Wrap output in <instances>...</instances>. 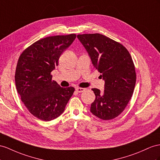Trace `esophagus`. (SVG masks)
<instances>
[{"label": "esophagus", "instance_id": "1", "mask_svg": "<svg viewBox=\"0 0 160 160\" xmlns=\"http://www.w3.org/2000/svg\"><path fill=\"white\" fill-rule=\"evenodd\" d=\"M86 90V88H76V91L78 92H83V91H84Z\"/></svg>", "mask_w": 160, "mask_h": 160}]
</instances>
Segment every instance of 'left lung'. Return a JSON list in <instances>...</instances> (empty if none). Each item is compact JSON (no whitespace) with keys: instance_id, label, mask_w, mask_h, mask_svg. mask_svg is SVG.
Masks as SVG:
<instances>
[{"instance_id":"obj_1","label":"left lung","mask_w":160,"mask_h":160,"mask_svg":"<svg viewBox=\"0 0 160 160\" xmlns=\"http://www.w3.org/2000/svg\"><path fill=\"white\" fill-rule=\"evenodd\" d=\"M93 66L105 80V90L92 88L96 96L91 112L103 120L118 117L128 105L136 83L134 64L126 48L100 34H78Z\"/></svg>"}]
</instances>
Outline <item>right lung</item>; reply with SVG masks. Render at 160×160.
<instances>
[{
	"label": "right lung",
	"mask_w": 160,
	"mask_h": 160,
	"mask_svg": "<svg viewBox=\"0 0 160 160\" xmlns=\"http://www.w3.org/2000/svg\"><path fill=\"white\" fill-rule=\"evenodd\" d=\"M76 37L71 34L42 38L26 48L19 57L16 88L28 111L41 120L59 117L75 91L72 87H61L52 80L51 72Z\"/></svg>",
	"instance_id": "obj_1"
}]
</instances>
